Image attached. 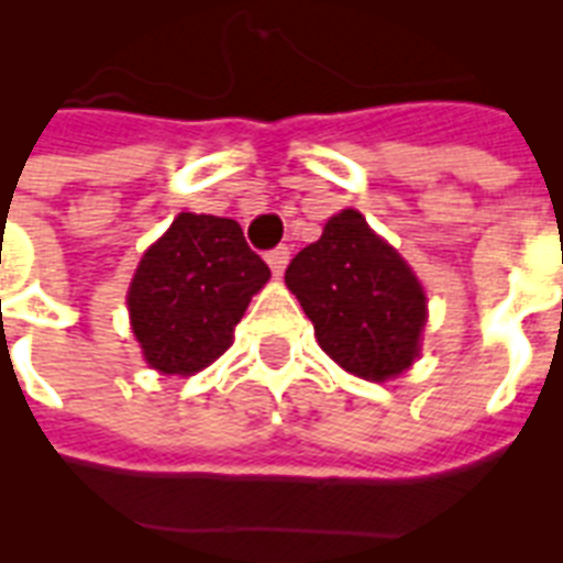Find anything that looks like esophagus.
Segmentation results:
<instances>
[{"instance_id": "obj_1", "label": "esophagus", "mask_w": 563, "mask_h": 563, "mask_svg": "<svg viewBox=\"0 0 563 563\" xmlns=\"http://www.w3.org/2000/svg\"><path fill=\"white\" fill-rule=\"evenodd\" d=\"M265 263L272 265L274 274H283L286 272V265H289V247L280 245L274 247V251H268V254H265Z\"/></svg>"}]
</instances>
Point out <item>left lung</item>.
Returning a JSON list of instances; mask_svg holds the SVG:
<instances>
[{"label": "left lung", "instance_id": "1", "mask_svg": "<svg viewBox=\"0 0 563 563\" xmlns=\"http://www.w3.org/2000/svg\"><path fill=\"white\" fill-rule=\"evenodd\" d=\"M286 286L316 327L321 351L344 371L385 383L420 353L427 295L406 260L362 212L342 210L286 268Z\"/></svg>", "mask_w": 563, "mask_h": 563}]
</instances>
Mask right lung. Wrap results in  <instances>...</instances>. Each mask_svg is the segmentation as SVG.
Instances as JSON below:
<instances>
[{
    "instance_id": "1",
    "label": "right lung",
    "mask_w": 563,
    "mask_h": 563,
    "mask_svg": "<svg viewBox=\"0 0 563 563\" xmlns=\"http://www.w3.org/2000/svg\"><path fill=\"white\" fill-rule=\"evenodd\" d=\"M272 277L233 219L180 212L136 265L131 327L145 362L192 376L233 344L247 303Z\"/></svg>"
}]
</instances>
